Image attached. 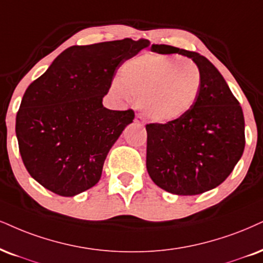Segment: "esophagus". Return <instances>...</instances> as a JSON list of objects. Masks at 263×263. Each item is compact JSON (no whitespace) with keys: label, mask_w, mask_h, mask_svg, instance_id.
I'll use <instances>...</instances> for the list:
<instances>
[{"label":"esophagus","mask_w":263,"mask_h":263,"mask_svg":"<svg viewBox=\"0 0 263 263\" xmlns=\"http://www.w3.org/2000/svg\"><path fill=\"white\" fill-rule=\"evenodd\" d=\"M135 122L139 123V124H144L145 123V118L142 117L141 115H138L137 117H135Z\"/></svg>","instance_id":"obj_1"}]
</instances>
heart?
Listing matches in <instances>:
<instances>
[{"label": "heart", "mask_w": 263, "mask_h": 263, "mask_svg": "<svg viewBox=\"0 0 263 263\" xmlns=\"http://www.w3.org/2000/svg\"><path fill=\"white\" fill-rule=\"evenodd\" d=\"M202 84L197 64L177 54L145 53L123 64L111 91L130 96L158 123L180 119L195 105Z\"/></svg>", "instance_id": "1"}]
</instances>
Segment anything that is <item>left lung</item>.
Segmentation results:
<instances>
[{
  "label": "left lung",
  "instance_id": "obj_1",
  "mask_svg": "<svg viewBox=\"0 0 263 263\" xmlns=\"http://www.w3.org/2000/svg\"><path fill=\"white\" fill-rule=\"evenodd\" d=\"M151 51L191 58L200 68L202 84L195 105L185 116L146 124L148 176L168 193L202 194L222 184L244 152L241 106L206 57L170 45H152Z\"/></svg>",
  "mask_w": 263,
  "mask_h": 263
}]
</instances>
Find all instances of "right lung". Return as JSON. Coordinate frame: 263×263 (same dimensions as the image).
<instances>
[{
  "instance_id": "1",
  "label": "right lung",
  "mask_w": 263,
  "mask_h": 263,
  "mask_svg": "<svg viewBox=\"0 0 263 263\" xmlns=\"http://www.w3.org/2000/svg\"><path fill=\"white\" fill-rule=\"evenodd\" d=\"M150 41L132 39L64 50L25 90L15 118L19 152L29 174L61 196L100 180L107 154L134 111L102 105L117 69Z\"/></svg>"
}]
</instances>
